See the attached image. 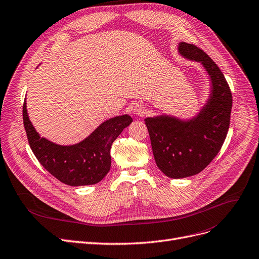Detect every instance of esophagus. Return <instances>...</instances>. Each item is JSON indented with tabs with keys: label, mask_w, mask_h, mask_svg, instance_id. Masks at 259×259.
<instances>
[{
	"label": "esophagus",
	"mask_w": 259,
	"mask_h": 259,
	"mask_svg": "<svg viewBox=\"0 0 259 259\" xmlns=\"http://www.w3.org/2000/svg\"><path fill=\"white\" fill-rule=\"evenodd\" d=\"M133 112H135L136 115L138 116H144L146 114V108L143 104H137L135 108H133Z\"/></svg>",
	"instance_id": "obj_1"
}]
</instances>
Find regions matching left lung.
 Returning a JSON list of instances; mask_svg holds the SVG:
<instances>
[{"label":"left lung","mask_w":259,"mask_h":259,"mask_svg":"<svg viewBox=\"0 0 259 259\" xmlns=\"http://www.w3.org/2000/svg\"><path fill=\"white\" fill-rule=\"evenodd\" d=\"M179 52L203 63L212 82V94L191 121L169 116L145 119L156 163L170 178L196 175L214 159L225 141L233 107L232 91L218 65L195 45L181 42Z\"/></svg>","instance_id":"8db88e82"}]
</instances>
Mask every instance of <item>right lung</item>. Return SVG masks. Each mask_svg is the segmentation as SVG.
Wrapping results in <instances>:
<instances>
[{"instance_id":"right-lung-1","label":"right lung","mask_w":259,"mask_h":259,"mask_svg":"<svg viewBox=\"0 0 259 259\" xmlns=\"http://www.w3.org/2000/svg\"><path fill=\"white\" fill-rule=\"evenodd\" d=\"M23 124L28 144L39 163L61 183L78 187L99 183L111 167L113 142L132 122L129 115L116 116L101 123L83 142L72 146L51 143L34 129L23 103Z\"/></svg>"}]
</instances>
